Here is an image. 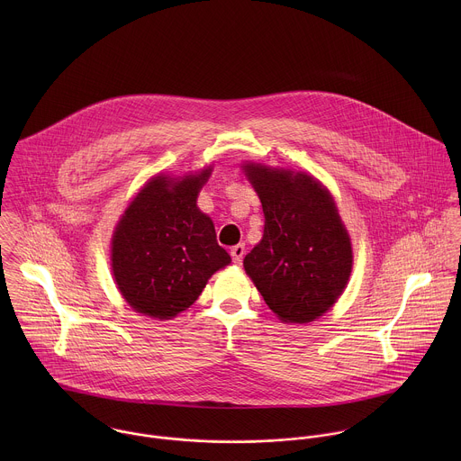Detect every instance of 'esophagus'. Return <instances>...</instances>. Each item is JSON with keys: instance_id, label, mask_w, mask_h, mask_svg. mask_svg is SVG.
Returning <instances> with one entry per match:
<instances>
[{"instance_id": "34e87169", "label": "esophagus", "mask_w": 461, "mask_h": 461, "mask_svg": "<svg viewBox=\"0 0 461 461\" xmlns=\"http://www.w3.org/2000/svg\"><path fill=\"white\" fill-rule=\"evenodd\" d=\"M245 245H236V247H232V250H230V258H232V263L234 264H241L243 261V258H245Z\"/></svg>"}]
</instances>
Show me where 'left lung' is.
<instances>
[{
  "mask_svg": "<svg viewBox=\"0 0 461 461\" xmlns=\"http://www.w3.org/2000/svg\"><path fill=\"white\" fill-rule=\"evenodd\" d=\"M261 198L264 234L245 271L266 305L285 323L327 312L351 273L349 236L329 192L307 174L245 167Z\"/></svg>",
  "mask_w": 461,
  "mask_h": 461,
  "instance_id": "8db88e82",
  "label": "left lung"
}]
</instances>
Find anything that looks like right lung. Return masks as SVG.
<instances>
[{
	"instance_id": "add662e5",
	"label": "right lung",
	"mask_w": 461,
	"mask_h": 461,
	"mask_svg": "<svg viewBox=\"0 0 461 461\" xmlns=\"http://www.w3.org/2000/svg\"><path fill=\"white\" fill-rule=\"evenodd\" d=\"M211 168L181 181L154 177L126 209L112 243L115 282L134 311L170 320L195 303L207 278L230 263L197 207Z\"/></svg>"
}]
</instances>
